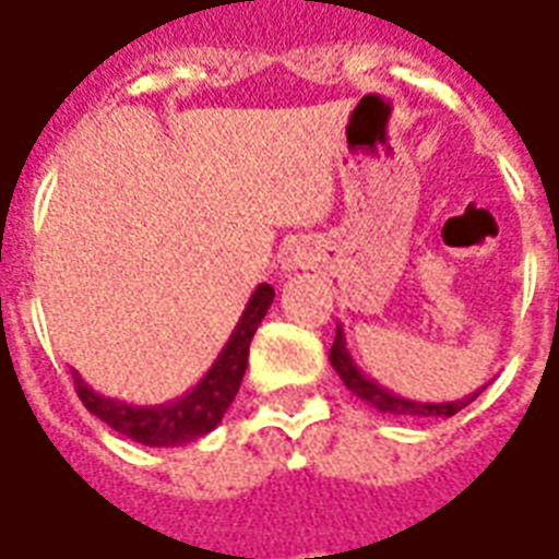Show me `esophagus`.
Here are the masks:
<instances>
[{"label": "esophagus", "mask_w": 559, "mask_h": 559, "mask_svg": "<svg viewBox=\"0 0 559 559\" xmlns=\"http://www.w3.org/2000/svg\"><path fill=\"white\" fill-rule=\"evenodd\" d=\"M308 263H311V260H308V254H305L302 248H293L290 254L284 257V272H296V269H305Z\"/></svg>", "instance_id": "esophagus-1"}]
</instances>
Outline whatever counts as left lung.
Instances as JSON below:
<instances>
[{
    "mask_svg": "<svg viewBox=\"0 0 559 559\" xmlns=\"http://www.w3.org/2000/svg\"><path fill=\"white\" fill-rule=\"evenodd\" d=\"M329 362H332V368H335L341 380H344V386L350 389L356 399H362L365 404H371L374 411L389 413V416H431V419H449V416H455L457 411H464L469 401H476V395L485 389L481 386L476 389L473 395H464V399H457V401H440V404L395 395V392H389L386 386H380L377 380L362 374V368L353 362L350 350H347V341H344V329L341 326L338 332H335V341H332Z\"/></svg>",
    "mask_w": 559,
    "mask_h": 559,
    "instance_id": "obj_1",
    "label": "left lung"
}]
</instances>
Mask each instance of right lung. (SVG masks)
Wrapping results in <instances>:
<instances>
[{"label": "right lung", "mask_w": 559, "mask_h": 559, "mask_svg": "<svg viewBox=\"0 0 559 559\" xmlns=\"http://www.w3.org/2000/svg\"><path fill=\"white\" fill-rule=\"evenodd\" d=\"M272 299H275V290L269 284H257V290L251 293V299L245 305L242 317L230 332L224 350L218 353V359L212 362L206 374L200 377V383L179 399L167 401V404H152V407H138L128 401L98 395L74 371V386H78L83 407L92 416L107 421L114 431L126 433L134 443L143 445H185L203 433L215 431L242 386L248 347H251V338H254L257 326L263 323Z\"/></svg>", "instance_id": "add662e5"}]
</instances>
